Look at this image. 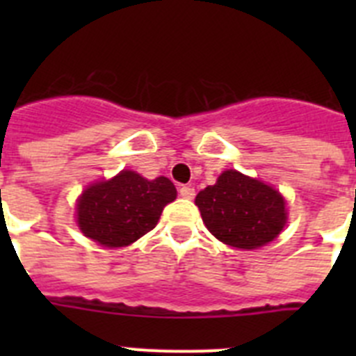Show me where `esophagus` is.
Returning a JSON list of instances; mask_svg holds the SVG:
<instances>
[{
	"mask_svg": "<svg viewBox=\"0 0 356 356\" xmlns=\"http://www.w3.org/2000/svg\"><path fill=\"white\" fill-rule=\"evenodd\" d=\"M194 188L193 187H188V185H181L180 187V196L185 197V200H193L194 197Z\"/></svg>",
	"mask_w": 356,
	"mask_h": 356,
	"instance_id": "obj_1",
	"label": "esophagus"
}]
</instances>
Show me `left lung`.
<instances>
[{
  "label": "left lung",
  "mask_w": 356,
  "mask_h": 356,
  "mask_svg": "<svg viewBox=\"0 0 356 356\" xmlns=\"http://www.w3.org/2000/svg\"><path fill=\"white\" fill-rule=\"evenodd\" d=\"M210 234L238 250H257L275 241L287 222L284 196L271 185L228 169L196 196Z\"/></svg>",
  "instance_id": "8db88e82"
}]
</instances>
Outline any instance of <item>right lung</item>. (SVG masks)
Wrapping results in <instances>:
<instances>
[{"label": "right lung", "mask_w": 356, "mask_h": 356, "mask_svg": "<svg viewBox=\"0 0 356 356\" xmlns=\"http://www.w3.org/2000/svg\"><path fill=\"white\" fill-rule=\"evenodd\" d=\"M176 200L165 176L146 180L135 171H121L112 180L89 185L78 200L81 234L105 248H124L155 228L163 207Z\"/></svg>", "instance_id": "1"}]
</instances>
